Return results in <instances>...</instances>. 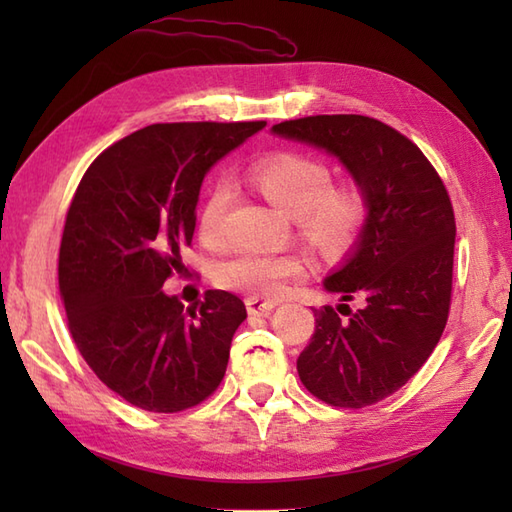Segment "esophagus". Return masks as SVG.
Returning a JSON list of instances; mask_svg holds the SVG:
<instances>
[{"mask_svg":"<svg viewBox=\"0 0 512 512\" xmlns=\"http://www.w3.org/2000/svg\"><path fill=\"white\" fill-rule=\"evenodd\" d=\"M275 308H277V301H266V299H257V297L246 299L248 314H270Z\"/></svg>","mask_w":512,"mask_h":512,"instance_id":"esophagus-1","label":"esophagus"}]
</instances>
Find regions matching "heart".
Masks as SVG:
<instances>
[{"instance_id":"b5f03b06","label":"heart","mask_w":512,"mask_h":512,"mask_svg":"<svg viewBox=\"0 0 512 512\" xmlns=\"http://www.w3.org/2000/svg\"><path fill=\"white\" fill-rule=\"evenodd\" d=\"M328 162L295 151H279L250 165L246 182L264 200L292 217L299 235L328 255H343L361 239L369 200L354 182H332ZM231 189L215 184L198 211V231L206 244H220ZM306 270L297 255L239 253L215 268V284L253 297H279Z\"/></svg>"}]
</instances>
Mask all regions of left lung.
<instances>
[{
	"label": "left lung",
	"instance_id": "1",
	"mask_svg": "<svg viewBox=\"0 0 512 512\" xmlns=\"http://www.w3.org/2000/svg\"><path fill=\"white\" fill-rule=\"evenodd\" d=\"M273 132L339 158L367 193L369 215L347 264L325 279L343 301L314 310V334L297 358L303 387L325 405L361 409L398 391L427 363L449 319L453 204L416 143L361 114L284 121Z\"/></svg>",
	"mask_w": 512,
	"mask_h": 512
}]
</instances>
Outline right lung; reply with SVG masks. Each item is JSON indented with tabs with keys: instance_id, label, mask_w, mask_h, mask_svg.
Segmentation results:
<instances>
[{
	"instance_id": "1",
	"label": "right lung",
	"mask_w": 512,
	"mask_h": 512,
	"mask_svg": "<svg viewBox=\"0 0 512 512\" xmlns=\"http://www.w3.org/2000/svg\"><path fill=\"white\" fill-rule=\"evenodd\" d=\"M266 123H156L83 173L65 215L59 292L85 363L134 407L178 413L220 387L244 301L206 290L184 312L162 284L191 246L202 180Z\"/></svg>"
}]
</instances>
